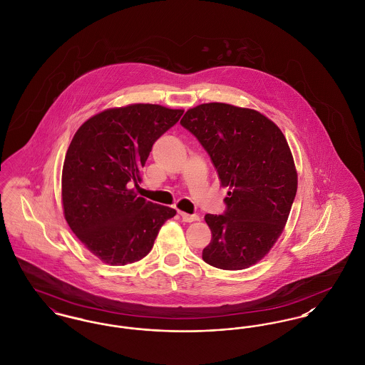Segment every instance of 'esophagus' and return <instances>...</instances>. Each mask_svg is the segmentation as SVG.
<instances>
[{"instance_id":"34e87169","label":"esophagus","mask_w":365,"mask_h":365,"mask_svg":"<svg viewBox=\"0 0 365 365\" xmlns=\"http://www.w3.org/2000/svg\"><path fill=\"white\" fill-rule=\"evenodd\" d=\"M179 215L183 219V222H187V223H192V222H195V220L200 219L198 215H189L186 214V212H179Z\"/></svg>"}]
</instances>
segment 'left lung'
I'll use <instances>...</instances> for the list:
<instances>
[{"label": "left lung", "mask_w": 365, "mask_h": 365, "mask_svg": "<svg viewBox=\"0 0 365 365\" xmlns=\"http://www.w3.org/2000/svg\"><path fill=\"white\" fill-rule=\"evenodd\" d=\"M208 153L230 192L222 215H205L212 240L208 264L241 270L264 257L281 236L298 189L285 136L263 114L226 103H204L180 120Z\"/></svg>", "instance_id": "left-lung-1"}]
</instances>
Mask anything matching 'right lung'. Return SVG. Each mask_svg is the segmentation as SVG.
Returning a JSON list of instances; mask_svg holds the SVG:
<instances>
[{
    "mask_svg": "<svg viewBox=\"0 0 365 365\" xmlns=\"http://www.w3.org/2000/svg\"><path fill=\"white\" fill-rule=\"evenodd\" d=\"M183 110L160 105L108 108L76 132L62 172L65 217L86 248L111 266L146 257L165 220L176 211L138 197L140 168L154 142Z\"/></svg>",
    "mask_w": 365,
    "mask_h": 365,
    "instance_id": "right-lung-1",
    "label": "right lung"
}]
</instances>
